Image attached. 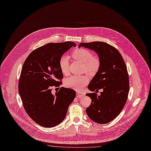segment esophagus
<instances>
[{"instance_id": "obj_1", "label": "esophagus", "mask_w": 151, "mask_h": 151, "mask_svg": "<svg viewBox=\"0 0 151 151\" xmlns=\"http://www.w3.org/2000/svg\"><path fill=\"white\" fill-rule=\"evenodd\" d=\"M85 96V93L83 92H77V97H82Z\"/></svg>"}]
</instances>
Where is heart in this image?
<instances>
[{"mask_svg":"<svg viewBox=\"0 0 151 151\" xmlns=\"http://www.w3.org/2000/svg\"><path fill=\"white\" fill-rule=\"evenodd\" d=\"M73 59L83 63V70L91 75L97 73L100 67V60L99 57L94 56L92 52L86 49L79 48L72 52ZM59 66L61 72L64 75L69 73V58L66 55L62 56L59 61ZM89 82L86 76H71L65 80V86L67 88L74 89H82Z\"/></svg>","mask_w":151,"mask_h":151,"instance_id":"heart-1","label":"heart"}]
</instances>
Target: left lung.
Instances as JSON below:
<instances>
[{
  "label": "left lung",
  "mask_w": 151,
  "mask_h": 151,
  "mask_svg": "<svg viewBox=\"0 0 151 151\" xmlns=\"http://www.w3.org/2000/svg\"><path fill=\"white\" fill-rule=\"evenodd\" d=\"M81 46L96 52L101 63L88 89L92 92L104 90L100 96L95 92L86 94L92 100L86 114L97 123H108L119 115L127 99L129 80L126 64L120 52L107 43H81L78 48Z\"/></svg>",
  "instance_id": "left-lung-1"
}]
</instances>
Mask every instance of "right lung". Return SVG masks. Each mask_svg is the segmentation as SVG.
<instances>
[{
  "label": "right lung",
  "instance_id": "1",
  "mask_svg": "<svg viewBox=\"0 0 151 151\" xmlns=\"http://www.w3.org/2000/svg\"><path fill=\"white\" fill-rule=\"evenodd\" d=\"M76 45L72 42L50 43L32 51L27 58L19 80V92L28 115L38 124L51 127L65 119L75 99L74 89L61 87L53 95L52 87L62 85L63 75L59 61Z\"/></svg>",
  "mask_w": 151,
  "mask_h": 151
}]
</instances>
